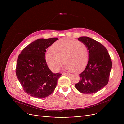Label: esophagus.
Instances as JSON below:
<instances>
[{
	"label": "esophagus",
	"mask_w": 124,
	"mask_h": 124,
	"mask_svg": "<svg viewBox=\"0 0 124 124\" xmlns=\"http://www.w3.org/2000/svg\"><path fill=\"white\" fill-rule=\"evenodd\" d=\"M62 75L68 76H70V75H71V74H68V73H63Z\"/></svg>",
	"instance_id": "obj_1"
}]
</instances>
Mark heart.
<instances>
[{
    "label": "heart",
    "mask_w": 124,
    "mask_h": 124,
    "mask_svg": "<svg viewBox=\"0 0 124 124\" xmlns=\"http://www.w3.org/2000/svg\"><path fill=\"white\" fill-rule=\"evenodd\" d=\"M52 50L45 54L46 61L53 71L57 72L63 62L67 70H79L83 69L89 59V51L86 45L81 41L63 39L52 46Z\"/></svg>",
    "instance_id": "obj_1"
}]
</instances>
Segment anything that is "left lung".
Returning <instances> with one entry per match:
<instances>
[{
    "instance_id": "left-lung-1",
    "label": "left lung",
    "mask_w": 124,
    "mask_h": 124,
    "mask_svg": "<svg viewBox=\"0 0 124 124\" xmlns=\"http://www.w3.org/2000/svg\"><path fill=\"white\" fill-rule=\"evenodd\" d=\"M78 40L87 46L89 59L85 69L79 74L80 80L75 87L80 93H95L108 83L111 60L107 48L101 44L86 36L79 37Z\"/></svg>"
}]
</instances>
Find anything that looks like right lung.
I'll return each instance as SVG.
<instances>
[{
	"label": "right lung",
	"instance_id": "right-lung-1",
	"mask_svg": "<svg viewBox=\"0 0 124 124\" xmlns=\"http://www.w3.org/2000/svg\"><path fill=\"white\" fill-rule=\"evenodd\" d=\"M58 38L39 39L27 46L17 60L16 75L24 92L37 98H44L54 92L61 74L53 73L45 59L46 49Z\"/></svg>",
	"mask_w": 124,
	"mask_h": 124
}]
</instances>
